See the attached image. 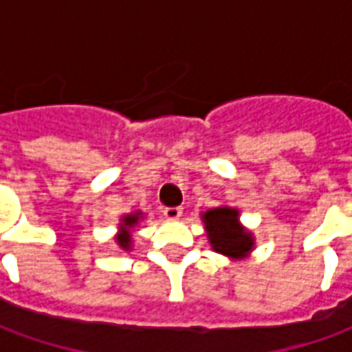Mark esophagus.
<instances>
[{"label": "esophagus", "mask_w": 352, "mask_h": 352, "mask_svg": "<svg viewBox=\"0 0 352 352\" xmlns=\"http://www.w3.org/2000/svg\"><path fill=\"white\" fill-rule=\"evenodd\" d=\"M181 214H183V209H181V207H166V209H164V217H166L168 221H177Z\"/></svg>", "instance_id": "34e87169"}]
</instances>
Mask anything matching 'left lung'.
<instances>
[{"label": "left lung", "instance_id": "1", "mask_svg": "<svg viewBox=\"0 0 352 352\" xmlns=\"http://www.w3.org/2000/svg\"><path fill=\"white\" fill-rule=\"evenodd\" d=\"M207 237L214 252L230 258H243L254 247L251 232L239 224V211L232 207H214L201 214Z\"/></svg>", "mask_w": 352, "mask_h": 352}]
</instances>
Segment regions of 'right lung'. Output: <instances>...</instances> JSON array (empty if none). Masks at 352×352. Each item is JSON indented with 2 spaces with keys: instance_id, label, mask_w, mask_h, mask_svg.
Returning <instances> with one entry per match:
<instances>
[{
  "instance_id": "1",
  "label": "right lung",
  "mask_w": 352,
  "mask_h": 352,
  "mask_svg": "<svg viewBox=\"0 0 352 352\" xmlns=\"http://www.w3.org/2000/svg\"><path fill=\"white\" fill-rule=\"evenodd\" d=\"M143 219V213H139V211H135V213L131 214H126L122 219V222H120V228H118V234H116V243H118V247L120 249H124V251H130L131 249V228L138 224L139 221Z\"/></svg>"
}]
</instances>
